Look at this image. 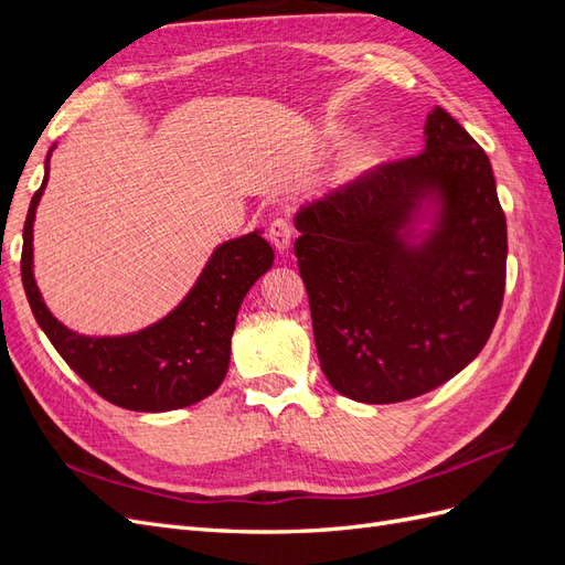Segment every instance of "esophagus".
<instances>
[{"mask_svg": "<svg viewBox=\"0 0 565 565\" xmlns=\"http://www.w3.org/2000/svg\"><path fill=\"white\" fill-rule=\"evenodd\" d=\"M292 235H295V228H292V221H289V218L278 216V218L270 221L268 241L278 252H285L289 247V243H292Z\"/></svg>", "mask_w": 565, "mask_h": 565, "instance_id": "34e87169", "label": "esophagus"}]
</instances>
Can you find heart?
<instances>
[{
    "mask_svg": "<svg viewBox=\"0 0 565 565\" xmlns=\"http://www.w3.org/2000/svg\"><path fill=\"white\" fill-rule=\"evenodd\" d=\"M372 158V148H363L361 152H358V162H367Z\"/></svg>",
    "mask_w": 565,
    "mask_h": 565,
    "instance_id": "obj_1",
    "label": "heart"
}]
</instances>
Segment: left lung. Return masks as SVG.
<instances>
[{"mask_svg":"<svg viewBox=\"0 0 565 565\" xmlns=\"http://www.w3.org/2000/svg\"><path fill=\"white\" fill-rule=\"evenodd\" d=\"M295 226L320 367L341 396L417 398L486 347L504 297L507 218L488 156L450 113H429L417 156L303 204Z\"/></svg>","mask_w":565,"mask_h":565,"instance_id":"8db88e82","label":"left lung"}]
</instances>
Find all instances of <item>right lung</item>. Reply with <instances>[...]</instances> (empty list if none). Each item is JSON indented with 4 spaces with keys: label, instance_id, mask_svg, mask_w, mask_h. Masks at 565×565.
I'll return each instance as SVG.
<instances>
[{
    "label": "right lung",
    "instance_id": "right-lung-1",
    "mask_svg": "<svg viewBox=\"0 0 565 565\" xmlns=\"http://www.w3.org/2000/svg\"><path fill=\"white\" fill-rule=\"evenodd\" d=\"M51 150L44 181L30 200L21 254L23 287L38 324L63 361L113 405L167 413L212 396L228 372L237 311L273 266V247L262 231L233 237L212 252L191 292L162 320L119 337L77 334L51 316L32 273V224L49 181Z\"/></svg>",
    "mask_w": 565,
    "mask_h": 565
}]
</instances>
